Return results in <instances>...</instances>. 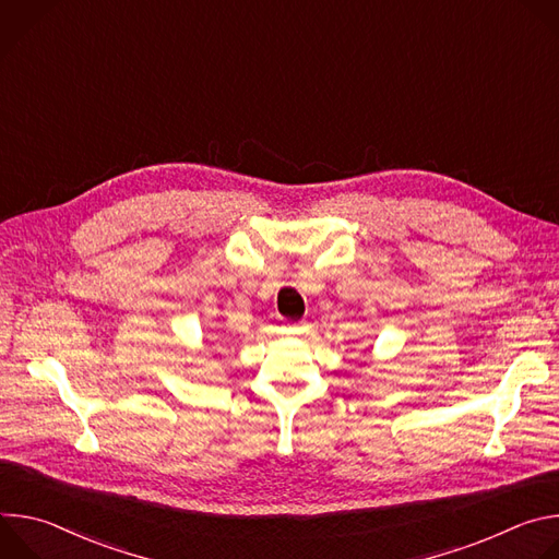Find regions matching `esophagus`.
Listing matches in <instances>:
<instances>
[{
    "mask_svg": "<svg viewBox=\"0 0 559 559\" xmlns=\"http://www.w3.org/2000/svg\"><path fill=\"white\" fill-rule=\"evenodd\" d=\"M298 325H300V323H289V328H298Z\"/></svg>",
    "mask_w": 559,
    "mask_h": 559,
    "instance_id": "obj_1",
    "label": "esophagus"
}]
</instances>
